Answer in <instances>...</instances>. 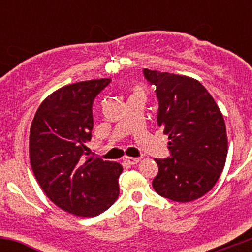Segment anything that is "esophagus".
Wrapping results in <instances>:
<instances>
[{
    "label": "esophagus",
    "instance_id": "esophagus-1",
    "mask_svg": "<svg viewBox=\"0 0 252 252\" xmlns=\"http://www.w3.org/2000/svg\"><path fill=\"white\" fill-rule=\"evenodd\" d=\"M123 161L126 162V163H129V164H136V163H139V161H140V159L135 158V157L124 156V157H123Z\"/></svg>",
    "mask_w": 252,
    "mask_h": 252
}]
</instances>
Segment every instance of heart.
I'll list each match as a JSON object with an SVG mask.
<instances>
[{"instance_id":"heart-1","label":"heart","mask_w":252,"mask_h":252,"mask_svg":"<svg viewBox=\"0 0 252 252\" xmlns=\"http://www.w3.org/2000/svg\"><path fill=\"white\" fill-rule=\"evenodd\" d=\"M144 96V89L141 85H135L133 89V95L131 96Z\"/></svg>"}]
</instances>
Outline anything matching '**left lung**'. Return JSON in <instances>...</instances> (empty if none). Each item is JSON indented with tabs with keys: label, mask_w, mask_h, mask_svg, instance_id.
Returning <instances> with one entry per match:
<instances>
[{
	"label": "left lung",
	"mask_w": 252,
	"mask_h": 252,
	"mask_svg": "<svg viewBox=\"0 0 252 252\" xmlns=\"http://www.w3.org/2000/svg\"><path fill=\"white\" fill-rule=\"evenodd\" d=\"M156 85L157 123L168 135L172 157L155 159V191L172 201L190 202L207 194L224 168L228 139L223 114L196 79L144 69Z\"/></svg>",
	"instance_id": "left-lung-1"
}]
</instances>
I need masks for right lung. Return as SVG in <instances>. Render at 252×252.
Listing matches in <instances>:
<instances>
[{"label": "right lung", "instance_id": "1", "mask_svg": "<svg viewBox=\"0 0 252 252\" xmlns=\"http://www.w3.org/2000/svg\"><path fill=\"white\" fill-rule=\"evenodd\" d=\"M111 79L79 81L48 95L30 126L29 157L45 195L61 210L95 217L117 201V162L91 158L86 146L94 126L93 102Z\"/></svg>", "mask_w": 252, "mask_h": 252}]
</instances>
